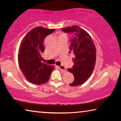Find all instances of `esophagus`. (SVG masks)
Segmentation results:
<instances>
[{"mask_svg": "<svg viewBox=\"0 0 121 121\" xmlns=\"http://www.w3.org/2000/svg\"><path fill=\"white\" fill-rule=\"evenodd\" d=\"M59 68L60 70L62 71H65V68L63 66V65H60V66L59 67Z\"/></svg>", "mask_w": 121, "mask_h": 121, "instance_id": "obj_1", "label": "esophagus"}]
</instances>
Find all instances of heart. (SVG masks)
<instances>
[{
	"label": "heart",
	"instance_id": "1",
	"mask_svg": "<svg viewBox=\"0 0 121 121\" xmlns=\"http://www.w3.org/2000/svg\"><path fill=\"white\" fill-rule=\"evenodd\" d=\"M59 37H66L67 38V35H66V34L65 33L61 32V33L59 34Z\"/></svg>",
	"mask_w": 121,
	"mask_h": 121
}]
</instances>
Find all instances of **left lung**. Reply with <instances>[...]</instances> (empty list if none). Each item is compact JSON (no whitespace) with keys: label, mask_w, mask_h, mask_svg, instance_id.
Returning a JSON list of instances; mask_svg holds the SVG:
<instances>
[{"label":"left lung","mask_w":121,"mask_h":121,"mask_svg":"<svg viewBox=\"0 0 121 121\" xmlns=\"http://www.w3.org/2000/svg\"><path fill=\"white\" fill-rule=\"evenodd\" d=\"M67 33L73 34L70 50L74 54L73 68L67 69L74 76V80L69 85L76 86L83 84L90 77L95 68L96 49L93 40L87 32L76 25L62 29Z\"/></svg>","instance_id":"8db88e82"}]
</instances>
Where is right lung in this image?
Instances as JSON below:
<instances>
[{"instance_id": "1", "label": "right lung", "mask_w": 121, "mask_h": 121, "mask_svg": "<svg viewBox=\"0 0 121 121\" xmlns=\"http://www.w3.org/2000/svg\"><path fill=\"white\" fill-rule=\"evenodd\" d=\"M54 29L38 26L27 33L21 41L18 53V62L26 80L36 85L46 83L54 66L43 64L42 57L44 52V41Z\"/></svg>"}]
</instances>
